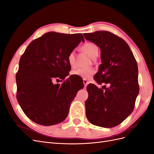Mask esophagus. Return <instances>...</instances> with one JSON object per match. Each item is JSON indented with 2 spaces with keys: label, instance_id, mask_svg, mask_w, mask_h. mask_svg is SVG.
Returning a JSON list of instances; mask_svg holds the SVG:
<instances>
[{
  "label": "esophagus",
  "instance_id": "esophagus-1",
  "mask_svg": "<svg viewBox=\"0 0 154 154\" xmlns=\"http://www.w3.org/2000/svg\"><path fill=\"white\" fill-rule=\"evenodd\" d=\"M83 84H84L85 87H86L87 86V85H88V82L85 80V79H83Z\"/></svg>",
  "mask_w": 154,
  "mask_h": 154
}]
</instances>
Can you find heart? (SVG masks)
Here are the masks:
<instances>
[{
    "label": "heart",
    "instance_id": "obj_1",
    "mask_svg": "<svg viewBox=\"0 0 154 154\" xmlns=\"http://www.w3.org/2000/svg\"><path fill=\"white\" fill-rule=\"evenodd\" d=\"M82 48L92 58H96L97 54H98V48H97V46L95 44L92 42H86L82 45ZM67 61L72 67L75 66L76 58L75 53H74V51L70 52L68 54ZM94 73V71L91 69L78 68L72 70L71 71V74H73V75L81 77L83 79H85V80H88V79L91 78Z\"/></svg>",
    "mask_w": 154,
    "mask_h": 154
}]
</instances>
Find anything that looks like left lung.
Here are the masks:
<instances>
[{"label": "left lung", "instance_id": "8db88e82", "mask_svg": "<svg viewBox=\"0 0 154 154\" xmlns=\"http://www.w3.org/2000/svg\"><path fill=\"white\" fill-rule=\"evenodd\" d=\"M83 35L101 50L102 63L94 79L99 85L110 84L109 88H103L105 90L92 83L87 85L86 116L94 125L114 127L134 109L139 91L136 60L127 43L109 31H97Z\"/></svg>", "mask_w": 154, "mask_h": 154}]
</instances>
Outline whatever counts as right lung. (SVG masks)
I'll return each mask as SVG.
<instances>
[{"label":"right lung","instance_id":"right-lung-1","mask_svg":"<svg viewBox=\"0 0 154 154\" xmlns=\"http://www.w3.org/2000/svg\"><path fill=\"white\" fill-rule=\"evenodd\" d=\"M81 41L85 42L82 33L48 32L32 41L22 55L16 75L17 99L32 122L50 126L67 118L83 83L76 82L71 76L62 85L53 82L69 75L71 67L68 54Z\"/></svg>","mask_w":154,"mask_h":154}]
</instances>
